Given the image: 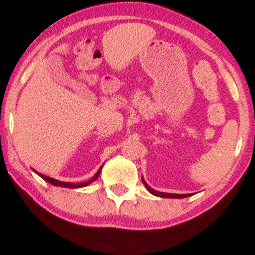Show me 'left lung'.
Returning <instances> with one entry per match:
<instances>
[{"instance_id": "1", "label": "left lung", "mask_w": 255, "mask_h": 255, "mask_svg": "<svg viewBox=\"0 0 255 255\" xmlns=\"http://www.w3.org/2000/svg\"><path fill=\"white\" fill-rule=\"evenodd\" d=\"M142 182L144 184V186L146 187V190L149 191L151 194H154V196L156 197H161V198H176V199H181V198H186V197H190L192 196V193H188V194H178V193H166V192H158V191H155L154 188H151L149 186L148 184H146L144 178L142 176Z\"/></svg>"}]
</instances>
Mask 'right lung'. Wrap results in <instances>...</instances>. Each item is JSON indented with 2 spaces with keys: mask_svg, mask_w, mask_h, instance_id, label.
I'll return each instance as SVG.
<instances>
[{
  "mask_svg": "<svg viewBox=\"0 0 255 255\" xmlns=\"http://www.w3.org/2000/svg\"><path fill=\"white\" fill-rule=\"evenodd\" d=\"M101 169H103V166L100 167V168H99V170L97 173H95L94 174V176H93L92 179H89L88 181H85V182H79V184H73V182H64V181H59V180H56V179H53V178H50V176H47V175H44V174H41V173H39V172H37V170H34V169H32L33 172L34 173H37V174L40 176L41 179H44L45 181H47L49 182V184H51V185H53V186H61V187H68V188H81V187H85V186H88L89 184H92L93 181H95L97 180V179L99 178V175H100V172H101Z\"/></svg>",
  "mask_w": 255,
  "mask_h": 255,
  "instance_id": "1",
  "label": "right lung"
}]
</instances>
